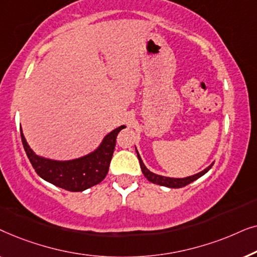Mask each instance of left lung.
<instances>
[{
	"label": "left lung",
	"mask_w": 257,
	"mask_h": 257,
	"mask_svg": "<svg viewBox=\"0 0 257 257\" xmlns=\"http://www.w3.org/2000/svg\"><path fill=\"white\" fill-rule=\"evenodd\" d=\"M137 151V149H136ZM137 156H138V159H139V163H140V167H142V172L143 174L145 175V178L147 180L153 182V184H157V185H160V186H165V187H170V188H181V187H185V186H187L188 184H191L196 179H199L200 177H202L203 174H206L207 172H208L210 168H212L213 164L208 166L205 170L199 172V173H196L194 175H191V177H186V178H168V177H163V175H158L156 173H153V172H151L150 170H147V167L144 165L142 158H140L138 151H137Z\"/></svg>",
	"instance_id": "obj_1"
}]
</instances>
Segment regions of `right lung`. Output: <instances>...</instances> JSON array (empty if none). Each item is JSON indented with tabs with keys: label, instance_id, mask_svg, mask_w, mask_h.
I'll list each match as a JSON object with an SVG mask.
<instances>
[{
	"label": "right lung",
	"instance_id": "1",
	"mask_svg": "<svg viewBox=\"0 0 257 257\" xmlns=\"http://www.w3.org/2000/svg\"><path fill=\"white\" fill-rule=\"evenodd\" d=\"M125 126H119L104 137L98 149L86 156L73 160H51L37 156L24 138L21 128V138L28 158L34 170L45 181L70 192H83L99 184L106 177L113 156L115 139Z\"/></svg>",
	"mask_w": 257,
	"mask_h": 257
}]
</instances>
